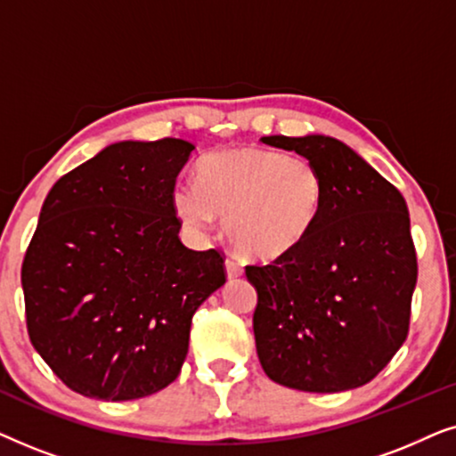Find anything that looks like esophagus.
Here are the masks:
<instances>
[{"label":"esophagus","mask_w":456,"mask_h":456,"mask_svg":"<svg viewBox=\"0 0 456 456\" xmlns=\"http://www.w3.org/2000/svg\"><path fill=\"white\" fill-rule=\"evenodd\" d=\"M226 273H228L230 280L240 278V276H242V265H240L236 259L228 257V259H226Z\"/></svg>","instance_id":"esophagus-1"}]
</instances>
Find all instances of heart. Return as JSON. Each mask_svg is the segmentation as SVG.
<instances>
[{
  "instance_id": "1",
  "label": "heart",
  "mask_w": 456,
  "mask_h": 456,
  "mask_svg": "<svg viewBox=\"0 0 456 456\" xmlns=\"http://www.w3.org/2000/svg\"><path fill=\"white\" fill-rule=\"evenodd\" d=\"M323 176L303 155L259 147L209 153L199 164V184L174 189V209L192 232L211 228L216 214L236 251L255 261H276L309 239L320 217Z\"/></svg>"
}]
</instances>
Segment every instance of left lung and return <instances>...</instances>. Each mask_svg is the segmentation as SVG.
Masks as SVG:
<instances>
[{"label":"left lung","instance_id":"obj_1","mask_svg":"<svg viewBox=\"0 0 456 456\" xmlns=\"http://www.w3.org/2000/svg\"><path fill=\"white\" fill-rule=\"evenodd\" d=\"M320 167L326 192L309 239L272 264L247 265L259 363L273 382L342 392L371 382L409 334L417 255L407 203L345 142L264 136Z\"/></svg>","mask_w":456,"mask_h":456}]
</instances>
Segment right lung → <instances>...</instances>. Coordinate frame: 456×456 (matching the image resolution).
Returning a JSON list of instances; mask_svg holds the SVG:
<instances>
[{
    "label": "right lung",
    "mask_w": 456,
    "mask_h": 456,
    "mask_svg": "<svg viewBox=\"0 0 456 456\" xmlns=\"http://www.w3.org/2000/svg\"><path fill=\"white\" fill-rule=\"evenodd\" d=\"M183 139L105 147L52 186L22 261L28 338L68 388L99 401L164 390L191 322L226 282L224 253L178 239Z\"/></svg>",
    "instance_id": "obj_1"
}]
</instances>
